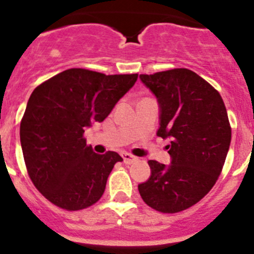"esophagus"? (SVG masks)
I'll return each instance as SVG.
<instances>
[{
    "label": "esophagus",
    "mask_w": 254,
    "mask_h": 254,
    "mask_svg": "<svg viewBox=\"0 0 254 254\" xmlns=\"http://www.w3.org/2000/svg\"><path fill=\"white\" fill-rule=\"evenodd\" d=\"M123 159H124L125 164H132V163L138 160V158L134 155H131V154H129V153H123Z\"/></svg>",
    "instance_id": "esophagus-1"
}]
</instances>
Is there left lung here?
Here are the masks:
<instances>
[{
    "label": "left lung",
    "instance_id": "obj_1",
    "mask_svg": "<svg viewBox=\"0 0 254 254\" xmlns=\"http://www.w3.org/2000/svg\"><path fill=\"white\" fill-rule=\"evenodd\" d=\"M160 106L158 136L170 138L172 163L149 160L151 175L138 186L144 202L162 213H178L204 198L223 169L232 138L219 92L188 68L140 75Z\"/></svg>",
    "mask_w": 254,
    "mask_h": 254
}]
</instances>
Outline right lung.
<instances>
[{
    "mask_svg": "<svg viewBox=\"0 0 254 254\" xmlns=\"http://www.w3.org/2000/svg\"><path fill=\"white\" fill-rule=\"evenodd\" d=\"M136 79L138 73L68 68L32 91L21 120V146L28 177L52 204L81 210L101 198L123 158L115 151L94 153L85 127L105 120Z\"/></svg>",
    "mask_w": 254,
    "mask_h": 254,
    "instance_id": "right-lung-1",
    "label": "right lung"
}]
</instances>
